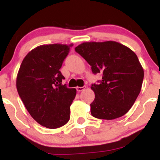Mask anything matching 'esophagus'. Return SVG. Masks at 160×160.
<instances>
[{
  "label": "esophagus",
  "instance_id": "34e87169",
  "mask_svg": "<svg viewBox=\"0 0 160 160\" xmlns=\"http://www.w3.org/2000/svg\"><path fill=\"white\" fill-rule=\"evenodd\" d=\"M76 89H77V91H78V92H81V91L84 90V89H86V86H81V87H80V86H78Z\"/></svg>",
  "mask_w": 160,
  "mask_h": 160
}]
</instances>
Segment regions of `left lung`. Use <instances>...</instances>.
<instances>
[{"instance_id": "1", "label": "left lung", "mask_w": 160, "mask_h": 160, "mask_svg": "<svg viewBox=\"0 0 160 160\" xmlns=\"http://www.w3.org/2000/svg\"><path fill=\"white\" fill-rule=\"evenodd\" d=\"M102 80L92 84L95 99L91 114L95 118L113 120L126 114L138 96L144 69L132 49L116 41L85 42L75 47Z\"/></svg>"}]
</instances>
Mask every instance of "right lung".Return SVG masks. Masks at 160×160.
I'll use <instances>...</instances> for the list:
<instances>
[{
  "label": "right lung",
  "instance_id": "1",
  "mask_svg": "<svg viewBox=\"0 0 160 160\" xmlns=\"http://www.w3.org/2000/svg\"><path fill=\"white\" fill-rule=\"evenodd\" d=\"M72 46H39L26 55L18 72L20 98L33 119L46 128H59L69 121L77 90L62 85L65 77L59 70Z\"/></svg>",
  "mask_w": 160,
  "mask_h": 160
}]
</instances>
